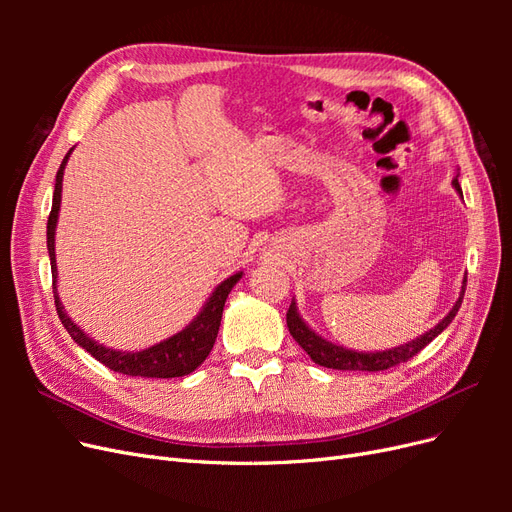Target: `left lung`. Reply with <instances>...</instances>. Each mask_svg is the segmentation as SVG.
<instances>
[{
  "label": "left lung",
  "instance_id": "8db88e82",
  "mask_svg": "<svg viewBox=\"0 0 512 512\" xmlns=\"http://www.w3.org/2000/svg\"><path fill=\"white\" fill-rule=\"evenodd\" d=\"M457 177L453 179V185H455L457 192H461V185H459ZM466 282H468V277H463V286H461L459 299L455 301L451 312H448L436 324V327L429 329L425 335L412 339V342L401 344V346L391 348V350H382V352H354V350H348L344 346H335V344L327 342V339L316 335L312 329L307 327V324L303 322V318L299 316L297 303H294V301L288 307L286 324H288L290 335L294 337V342H297L309 354V359H312L318 365H322V367L342 369V371H384V369H391V367H395L399 363H406L408 359H412L414 354L421 352L431 342V339H436L448 327V324L453 322V318L457 316L459 307H461L463 294H466Z\"/></svg>",
  "mask_w": 512,
  "mask_h": 512
}]
</instances>
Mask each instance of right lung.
I'll return each mask as SVG.
<instances>
[{
  "label": "right lung",
  "mask_w": 512,
  "mask_h": 512,
  "mask_svg": "<svg viewBox=\"0 0 512 512\" xmlns=\"http://www.w3.org/2000/svg\"><path fill=\"white\" fill-rule=\"evenodd\" d=\"M72 149L66 153L64 162H61L57 177H55V192H53V207L49 222H46V247H49V258H51V273H53V294H55V307L61 324H64L70 337L81 348H85L96 361L106 365L108 369L119 371V374L126 376H141V378H179L188 376L192 371L203 363L213 344L215 337L220 331V320L224 312V303L228 294L239 280L243 271L226 277V280L213 290L209 301L200 309V314L177 335L164 339V342L145 348L141 352H121L106 348L98 342H94L81 327H76V322L70 320L66 314L64 305L59 301L57 294V260H55V228L59 218V205H61V181H64V168L68 164Z\"/></svg>",
  "instance_id": "obj_1"
}]
</instances>
